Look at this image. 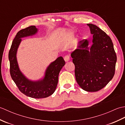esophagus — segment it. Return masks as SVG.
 Listing matches in <instances>:
<instances>
[{"label":"esophagus","instance_id":"esophagus-1","mask_svg":"<svg viewBox=\"0 0 125 125\" xmlns=\"http://www.w3.org/2000/svg\"><path fill=\"white\" fill-rule=\"evenodd\" d=\"M64 60H65V62H68V61H69V60H70V57H69V56H68V55H65V56L64 57Z\"/></svg>","mask_w":125,"mask_h":125}]
</instances>
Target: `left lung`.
Here are the masks:
<instances>
[{
	"instance_id": "8db88e82",
	"label": "left lung",
	"mask_w": 125,
	"mask_h": 125,
	"mask_svg": "<svg viewBox=\"0 0 125 125\" xmlns=\"http://www.w3.org/2000/svg\"><path fill=\"white\" fill-rule=\"evenodd\" d=\"M93 44L79 42L78 48L71 54L75 66L76 80L82 89L95 92L109 83L115 73L116 55L110 37L97 26L89 23Z\"/></svg>"
}]
</instances>
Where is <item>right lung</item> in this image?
I'll return each mask as SVG.
<instances>
[{
  "label": "right lung",
  "instance_id": "obj_1",
  "mask_svg": "<svg viewBox=\"0 0 125 125\" xmlns=\"http://www.w3.org/2000/svg\"><path fill=\"white\" fill-rule=\"evenodd\" d=\"M38 31L35 26H31L19 31L13 40L9 53L10 76L19 90L22 94L31 98H43L51 95L57 87L58 75L65 61L62 57H58L48 67L43 79L38 81L29 80L21 72L17 60V52L21 38L31 36Z\"/></svg>",
  "mask_w": 125,
  "mask_h": 125
}]
</instances>
